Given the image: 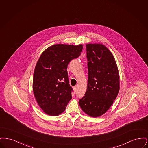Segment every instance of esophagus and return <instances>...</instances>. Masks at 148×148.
Returning <instances> with one entry per match:
<instances>
[{"label":"esophagus","mask_w":148,"mask_h":148,"mask_svg":"<svg viewBox=\"0 0 148 148\" xmlns=\"http://www.w3.org/2000/svg\"><path fill=\"white\" fill-rule=\"evenodd\" d=\"M73 90H74V92H76L77 90V86H74L73 87Z\"/></svg>","instance_id":"1"}]
</instances>
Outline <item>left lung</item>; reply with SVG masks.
Listing matches in <instances>:
<instances>
[{"label":"left lung","mask_w":148,"mask_h":148,"mask_svg":"<svg viewBox=\"0 0 148 148\" xmlns=\"http://www.w3.org/2000/svg\"><path fill=\"white\" fill-rule=\"evenodd\" d=\"M88 79L84 97L79 100L82 110L97 118L110 108L120 89L119 73L112 52L101 44H87Z\"/></svg>","instance_id":"obj_1"}]
</instances>
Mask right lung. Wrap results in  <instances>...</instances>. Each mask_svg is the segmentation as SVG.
Returning a JSON list of instances; mask_svg holds the SVG:
<instances>
[{
    "instance_id": "add662e5",
    "label": "right lung",
    "mask_w": 148,
    "mask_h": 148,
    "mask_svg": "<svg viewBox=\"0 0 148 148\" xmlns=\"http://www.w3.org/2000/svg\"><path fill=\"white\" fill-rule=\"evenodd\" d=\"M83 45L59 44L51 45L41 54L35 66L33 90L36 101L50 116L63 113L71 99L67 67L79 56Z\"/></svg>"
}]
</instances>
